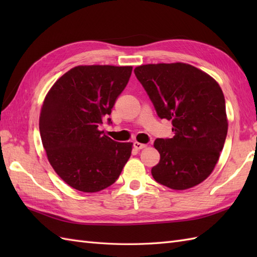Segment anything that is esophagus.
<instances>
[{
    "mask_svg": "<svg viewBox=\"0 0 257 257\" xmlns=\"http://www.w3.org/2000/svg\"><path fill=\"white\" fill-rule=\"evenodd\" d=\"M134 147H135L136 149L140 150V149H144V148H146L147 145H145V144H141V143H139V141H135V143H134Z\"/></svg>",
    "mask_w": 257,
    "mask_h": 257,
    "instance_id": "esophagus-1",
    "label": "esophagus"
}]
</instances>
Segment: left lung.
Segmentation results:
<instances>
[{
    "mask_svg": "<svg viewBox=\"0 0 257 257\" xmlns=\"http://www.w3.org/2000/svg\"><path fill=\"white\" fill-rule=\"evenodd\" d=\"M158 116L171 120L173 138L156 139L160 161L151 169L157 182L187 190L214 170L227 135L225 99L217 81L185 63L135 68Z\"/></svg>",
    "mask_w": 257,
    "mask_h": 257,
    "instance_id": "left-lung-1",
    "label": "left lung"
}]
</instances>
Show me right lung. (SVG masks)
Instances as JSON below:
<instances>
[{"instance_id":"1","label":"right lung","mask_w":257,"mask_h":257,"mask_svg":"<svg viewBox=\"0 0 257 257\" xmlns=\"http://www.w3.org/2000/svg\"><path fill=\"white\" fill-rule=\"evenodd\" d=\"M132 72L133 66L80 65L46 94L40 114L42 144L51 166L69 187L88 193L110 187L130 158L133 143L113 141L99 125Z\"/></svg>"}]
</instances>
